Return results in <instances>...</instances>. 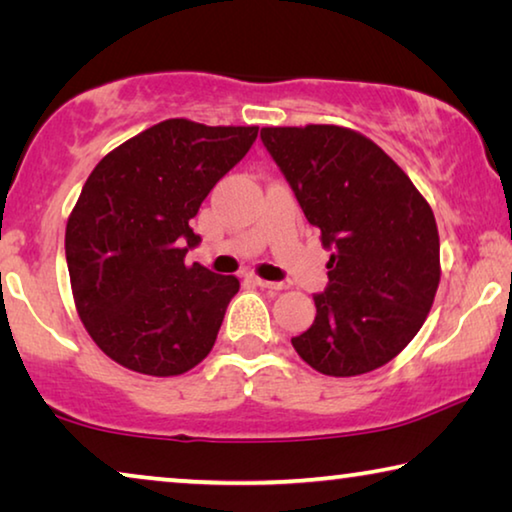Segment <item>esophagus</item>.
<instances>
[{"mask_svg": "<svg viewBox=\"0 0 512 512\" xmlns=\"http://www.w3.org/2000/svg\"><path fill=\"white\" fill-rule=\"evenodd\" d=\"M246 280L248 282H253V284H257V287H262V289H271V291H282V289H287L284 287L282 282H268V280H264V277H257V275H246Z\"/></svg>", "mask_w": 512, "mask_h": 512, "instance_id": "1", "label": "esophagus"}]
</instances>
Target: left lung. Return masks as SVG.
Masks as SVG:
<instances>
[{"mask_svg": "<svg viewBox=\"0 0 512 512\" xmlns=\"http://www.w3.org/2000/svg\"><path fill=\"white\" fill-rule=\"evenodd\" d=\"M262 142L334 250L316 320L293 348L329 377L381 368L420 332L438 291L440 239L427 198L352 128L266 126Z\"/></svg>", "mask_w": 512, "mask_h": 512, "instance_id": "obj_1", "label": "left lung"}]
</instances>
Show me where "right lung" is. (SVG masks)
Returning a JSON list of instances; mask_svg holds the SVG:
<instances>
[{"label":"right lung","mask_w":512,"mask_h":512,"mask_svg":"<svg viewBox=\"0 0 512 512\" xmlns=\"http://www.w3.org/2000/svg\"><path fill=\"white\" fill-rule=\"evenodd\" d=\"M257 131L167 119L85 180L65 230L69 282L92 341L119 366L176 377L214 348L239 280L185 264L201 241L189 221Z\"/></svg>","instance_id":"add662e5"}]
</instances>
